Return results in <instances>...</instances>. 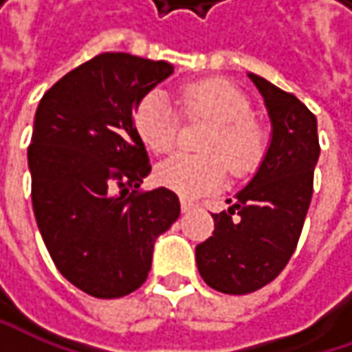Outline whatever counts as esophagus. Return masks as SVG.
I'll return each instance as SVG.
<instances>
[{"mask_svg":"<svg viewBox=\"0 0 352 352\" xmlns=\"http://www.w3.org/2000/svg\"><path fill=\"white\" fill-rule=\"evenodd\" d=\"M180 206H182L184 213H186V211L194 210V201H192V199H188V197H182V199H180Z\"/></svg>","mask_w":352,"mask_h":352,"instance_id":"34e87169","label":"esophagus"}]
</instances>
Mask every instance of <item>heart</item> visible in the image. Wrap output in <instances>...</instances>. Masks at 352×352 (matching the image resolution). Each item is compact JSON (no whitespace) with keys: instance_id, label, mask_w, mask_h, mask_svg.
I'll use <instances>...</instances> for the list:
<instances>
[{"instance_id":"1","label":"heart","mask_w":352,"mask_h":352,"mask_svg":"<svg viewBox=\"0 0 352 352\" xmlns=\"http://www.w3.org/2000/svg\"><path fill=\"white\" fill-rule=\"evenodd\" d=\"M186 119H208L211 129L199 142L206 155H174L156 168V182L180 196H201L221 188L227 168L245 176L261 164L266 153V133L250 116L249 98L233 84L208 78L178 89ZM180 117L162 94L144 96L135 109V129L155 153L166 155L176 144ZM228 166L225 167L224 164Z\"/></svg>"}]
</instances>
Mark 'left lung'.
<instances>
[{
    "label": "left lung",
    "instance_id": "1",
    "mask_svg": "<svg viewBox=\"0 0 352 352\" xmlns=\"http://www.w3.org/2000/svg\"><path fill=\"white\" fill-rule=\"evenodd\" d=\"M263 94L272 141L263 164L231 208L211 213L213 235L196 247L197 270L217 292L261 290L284 270L304 229L319 158L318 119L284 89L249 74Z\"/></svg>",
    "mask_w": 352,
    "mask_h": 352
}]
</instances>
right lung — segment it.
Wrapping results in <instances>:
<instances>
[{
  "mask_svg": "<svg viewBox=\"0 0 352 352\" xmlns=\"http://www.w3.org/2000/svg\"><path fill=\"white\" fill-rule=\"evenodd\" d=\"M172 70L103 52L60 78L36 107L27 151L34 219L58 272L94 298L141 288L156 236L180 215L172 190H141L151 162L133 119Z\"/></svg>",
  "mask_w": 352,
  "mask_h": 352,
  "instance_id": "add662e5",
  "label": "right lung"
}]
</instances>
